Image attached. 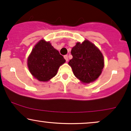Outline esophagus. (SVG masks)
<instances>
[{
  "label": "esophagus",
  "instance_id": "1",
  "mask_svg": "<svg viewBox=\"0 0 131 131\" xmlns=\"http://www.w3.org/2000/svg\"><path fill=\"white\" fill-rule=\"evenodd\" d=\"M64 59H65V60H66V61H68V55H64Z\"/></svg>",
  "mask_w": 131,
  "mask_h": 131
}]
</instances>
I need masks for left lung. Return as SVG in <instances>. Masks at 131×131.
<instances>
[{
  "label": "left lung",
  "mask_w": 131,
  "mask_h": 131,
  "mask_svg": "<svg viewBox=\"0 0 131 131\" xmlns=\"http://www.w3.org/2000/svg\"><path fill=\"white\" fill-rule=\"evenodd\" d=\"M71 53L73 58L68 64L76 78L84 83L93 82L99 78L104 67V60L95 46L85 40L82 43H76Z\"/></svg>",
  "instance_id": "obj_1"
}]
</instances>
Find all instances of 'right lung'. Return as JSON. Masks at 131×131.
<instances>
[{"label":"right lung","instance_id":"right-lung-1","mask_svg":"<svg viewBox=\"0 0 131 131\" xmlns=\"http://www.w3.org/2000/svg\"><path fill=\"white\" fill-rule=\"evenodd\" d=\"M65 60L49 42L41 40L36 45L28 57L31 73L40 81H48L57 74Z\"/></svg>","mask_w":131,"mask_h":131}]
</instances>
